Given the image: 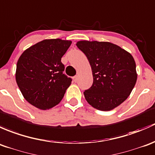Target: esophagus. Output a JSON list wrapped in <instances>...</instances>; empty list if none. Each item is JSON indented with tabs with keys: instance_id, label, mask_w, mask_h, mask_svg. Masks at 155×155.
Wrapping results in <instances>:
<instances>
[{
	"instance_id": "esophagus-1",
	"label": "esophagus",
	"mask_w": 155,
	"mask_h": 155,
	"mask_svg": "<svg viewBox=\"0 0 155 155\" xmlns=\"http://www.w3.org/2000/svg\"><path fill=\"white\" fill-rule=\"evenodd\" d=\"M73 80H74V82H77L78 80V75H75L74 78H73Z\"/></svg>"
}]
</instances>
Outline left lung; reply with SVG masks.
<instances>
[{
  "instance_id": "left-lung-1",
  "label": "left lung",
  "mask_w": 155,
  "mask_h": 155,
  "mask_svg": "<svg viewBox=\"0 0 155 155\" xmlns=\"http://www.w3.org/2000/svg\"><path fill=\"white\" fill-rule=\"evenodd\" d=\"M76 45L87 56L92 68L93 83L84 92L87 102L102 111L120 105L137 82L136 63L131 54L107 42L84 40Z\"/></svg>"
}]
</instances>
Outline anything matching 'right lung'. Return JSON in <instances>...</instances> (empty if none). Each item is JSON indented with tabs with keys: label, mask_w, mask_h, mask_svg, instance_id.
Here are the masks:
<instances>
[{
	"label": "right lung",
	"mask_w": 155,
	"mask_h": 155,
	"mask_svg": "<svg viewBox=\"0 0 155 155\" xmlns=\"http://www.w3.org/2000/svg\"><path fill=\"white\" fill-rule=\"evenodd\" d=\"M71 44L68 40L45 39L19 57L16 83L24 98L36 107L50 109L63 99L72 80L63 74L61 58Z\"/></svg>",
	"instance_id": "obj_1"
}]
</instances>
